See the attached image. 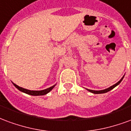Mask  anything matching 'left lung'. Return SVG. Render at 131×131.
Instances as JSON below:
<instances>
[{"label": "left lung", "mask_w": 131, "mask_h": 131, "mask_svg": "<svg viewBox=\"0 0 131 131\" xmlns=\"http://www.w3.org/2000/svg\"><path fill=\"white\" fill-rule=\"evenodd\" d=\"M124 76H123V77H122L121 80H119V82L117 83H116L115 84H114L113 86H110V87L107 88V89H104V90H101V91H94V90H90V89H87L89 91H90V92H91V93H96V94H99V93H107V92H108V91H110V90H112V89H113L115 86H116L117 85H119V84H120V82H122V80L124 79Z\"/></svg>", "instance_id": "1"}]
</instances>
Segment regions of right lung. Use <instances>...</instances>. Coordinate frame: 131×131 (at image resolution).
I'll list each match as a JSON object with an SVG mask.
<instances>
[{"label": "right lung", "instance_id": "right-lung-1", "mask_svg": "<svg viewBox=\"0 0 131 131\" xmlns=\"http://www.w3.org/2000/svg\"><path fill=\"white\" fill-rule=\"evenodd\" d=\"M12 84L15 85V86L17 89H18L19 90L22 91L24 93H27V94H29V95H31V96H43V95H45L47 93H49V91L51 90H52V89L55 86V85L52 86L51 87L48 88V89H46L45 90H42V91H30V90H28V89H24L22 87H20L19 86H17V84H15V83L12 82Z\"/></svg>", "mask_w": 131, "mask_h": 131}]
</instances>
